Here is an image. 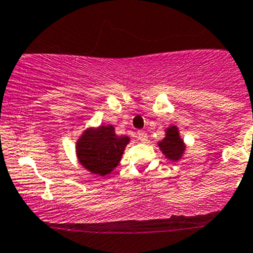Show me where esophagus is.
<instances>
[{"label": "esophagus", "instance_id": "1", "mask_svg": "<svg viewBox=\"0 0 253 253\" xmlns=\"http://www.w3.org/2000/svg\"><path fill=\"white\" fill-rule=\"evenodd\" d=\"M136 138H138L140 142H145V140L148 139V135H147V133H145V131L139 130V131H136Z\"/></svg>", "mask_w": 253, "mask_h": 253}]
</instances>
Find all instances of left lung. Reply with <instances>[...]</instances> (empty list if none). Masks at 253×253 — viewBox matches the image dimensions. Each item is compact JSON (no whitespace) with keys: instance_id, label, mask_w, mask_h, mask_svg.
<instances>
[{"instance_id":"8db88e82","label":"left lung","mask_w":253,"mask_h":253,"mask_svg":"<svg viewBox=\"0 0 253 253\" xmlns=\"http://www.w3.org/2000/svg\"><path fill=\"white\" fill-rule=\"evenodd\" d=\"M159 148L163 150L167 158L172 161H178L182 157L184 152V145H183L182 139L179 138V133L175 126H170L167 129L166 138L159 142Z\"/></svg>"}]
</instances>
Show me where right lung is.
I'll return each instance as SVG.
<instances>
[{"mask_svg":"<svg viewBox=\"0 0 253 253\" xmlns=\"http://www.w3.org/2000/svg\"><path fill=\"white\" fill-rule=\"evenodd\" d=\"M128 143V136H118L111 125H101L85 131L79 139L76 153L81 166L95 174L105 175L119 164Z\"/></svg>","mask_w":253,"mask_h":253,"instance_id":"add662e5","label":"right lung"}]
</instances>
